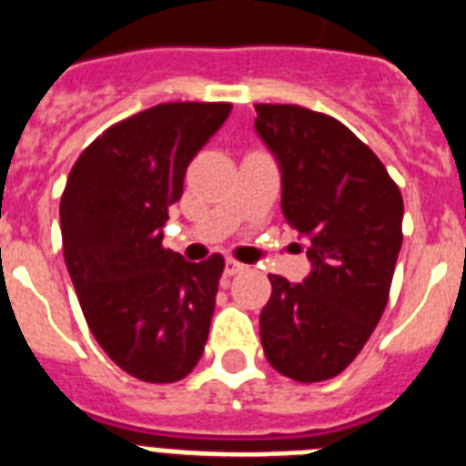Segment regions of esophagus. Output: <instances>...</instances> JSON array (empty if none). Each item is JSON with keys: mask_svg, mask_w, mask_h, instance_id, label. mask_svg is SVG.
<instances>
[{"mask_svg": "<svg viewBox=\"0 0 466 466\" xmlns=\"http://www.w3.org/2000/svg\"><path fill=\"white\" fill-rule=\"evenodd\" d=\"M241 270H246V266H241V263H237V260H227V263H225L227 278H234V275H239Z\"/></svg>", "mask_w": 466, "mask_h": 466, "instance_id": "obj_1", "label": "esophagus"}]
</instances>
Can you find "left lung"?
Listing matches in <instances>:
<instances>
[{"mask_svg": "<svg viewBox=\"0 0 466 466\" xmlns=\"http://www.w3.org/2000/svg\"><path fill=\"white\" fill-rule=\"evenodd\" d=\"M256 131L282 172L287 225L309 239L301 285L268 275L260 342L278 373L299 383L335 378L383 316L402 246V194L342 122L299 107L256 105Z\"/></svg>", "mask_w": 466, "mask_h": 466, "instance_id": "8db88e82", "label": "left lung"}]
</instances>
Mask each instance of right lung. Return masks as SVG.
Masks as SVG:
<instances>
[{"label":"right lung","mask_w":466,"mask_h":466,"mask_svg":"<svg viewBox=\"0 0 466 466\" xmlns=\"http://www.w3.org/2000/svg\"><path fill=\"white\" fill-rule=\"evenodd\" d=\"M229 102H162L109 127L71 167L59 206L64 260L105 354L146 383H177L206 350L225 258L162 246L188 162Z\"/></svg>","instance_id":"right-lung-1"}]
</instances>
